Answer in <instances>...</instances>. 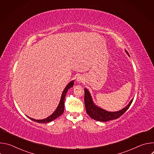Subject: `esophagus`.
Segmentation results:
<instances>
[{"label": "esophagus", "instance_id": "esophagus-1", "mask_svg": "<svg viewBox=\"0 0 154 154\" xmlns=\"http://www.w3.org/2000/svg\"><path fill=\"white\" fill-rule=\"evenodd\" d=\"M83 76H82V75H79L77 77V82H78V83H80V82H83Z\"/></svg>", "mask_w": 154, "mask_h": 154}]
</instances>
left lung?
<instances>
[{
	"mask_svg": "<svg viewBox=\"0 0 154 154\" xmlns=\"http://www.w3.org/2000/svg\"><path fill=\"white\" fill-rule=\"evenodd\" d=\"M127 54L129 56L127 51H125ZM134 98L130 100L129 103L124 108L118 112H108L105 109L97 106L93 102L90 91L85 88V105L87 114L92 119L100 122H106L113 119H118L122 116L127 110L130 105L132 103Z\"/></svg>",
	"mask_w": 154,
	"mask_h": 154,
	"instance_id": "8db88e82",
	"label": "left lung"
}]
</instances>
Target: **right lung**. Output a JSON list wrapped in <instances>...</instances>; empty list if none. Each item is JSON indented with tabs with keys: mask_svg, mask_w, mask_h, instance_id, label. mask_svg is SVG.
Instances as JSON below:
<instances>
[{
	"mask_svg": "<svg viewBox=\"0 0 154 154\" xmlns=\"http://www.w3.org/2000/svg\"><path fill=\"white\" fill-rule=\"evenodd\" d=\"M74 80L70 82L65 87V88L64 89L63 93L61 94V99L60 101V103L57 108V109L55 110V112L49 117L43 119H33L32 118H30L29 116H27L29 119H30L31 120L35 121L36 122L38 123H48V122H50L52 121H54V119H55L56 118H57L58 117H59L60 115H61L63 112H64V99L66 97V95L67 91H68L69 89H70L71 87H72L74 86Z\"/></svg>",
	"mask_w": 154,
	"mask_h": 154,
	"instance_id": "obj_1",
	"label": "right lung"
}]
</instances>
